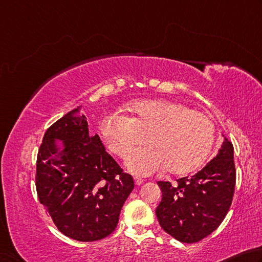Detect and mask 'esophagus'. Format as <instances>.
I'll return each mask as SVG.
<instances>
[{"label":"esophagus","mask_w":262,"mask_h":262,"mask_svg":"<svg viewBox=\"0 0 262 262\" xmlns=\"http://www.w3.org/2000/svg\"><path fill=\"white\" fill-rule=\"evenodd\" d=\"M143 183H144V180H143V178H140V177H135V184L137 185V186H140L141 184H143Z\"/></svg>","instance_id":"1"}]
</instances>
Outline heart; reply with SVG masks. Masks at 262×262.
<instances>
[{
	"mask_svg": "<svg viewBox=\"0 0 262 262\" xmlns=\"http://www.w3.org/2000/svg\"><path fill=\"white\" fill-rule=\"evenodd\" d=\"M132 117L122 113L105 115L100 132L110 152L126 158L137 145L126 167L137 175H152L167 167L185 173L205 161L214 143V125L205 115L185 104L167 100L138 101L131 105Z\"/></svg>",
	"mask_w": 262,
	"mask_h": 262,
	"instance_id": "b5f03b06",
	"label": "heart"
}]
</instances>
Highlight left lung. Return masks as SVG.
I'll return each instance as SVG.
<instances>
[{
    "label": "left lung",
    "instance_id": "obj_1",
    "mask_svg": "<svg viewBox=\"0 0 262 262\" xmlns=\"http://www.w3.org/2000/svg\"><path fill=\"white\" fill-rule=\"evenodd\" d=\"M236 184L233 146L223 135L217 154L191 177L158 182L162 192L157 217L164 231L182 243H195L210 235L226 217Z\"/></svg>",
    "mask_w": 262,
    "mask_h": 262
}]
</instances>
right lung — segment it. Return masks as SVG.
Instances as JSON below:
<instances>
[{"instance_id":"obj_1","label":"right lung","mask_w":262,"mask_h":262,"mask_svg":"<svg viewBox=\"0 0 262 262\" xmlns=\"http://www.w3.org/2000/svg\"><path fill=\"white\" fill-rule=\"evenodd\" d=\"M35 185L40 203L63 235L94 242L116 229L135 183L105 152L99 136L89 135L78 107L46 131Z\"/></svg>"}]
</instances>
